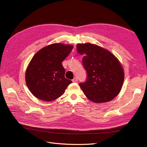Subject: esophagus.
<instances>
[{"instance_id": "34e87169", "label": "esophagus", "mask_w": 147, "mask_h": 147, "mask_svg": "<svg viewBox=\"0 0 147 147\" xmlns=\"http://www.w3.org/2000/svg\"><path fill=\"white\" fill-rule=\"evenodd\" d=\"M72 82H77V78L75 77V78L72 80Z\"/></svg>"}]
</instances>
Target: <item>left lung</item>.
<instances>
[{"instance_id":"8db88e82","label":"left lung","mask_w":147,"mask_h":147,"mask_svg":"<svg viewBox=\"0 0 147 147\" xmlns=\"http://www.w3.org/2000/svg\"><path fill=\"white\" fill-rule=\"evenodd\" d=\"M77 50L84 56L82 63L87 72L86 82L79 83L84 95L95 103L113 99L121 91L124 78L119 60L109 51L90 43L77 44Z\"/></svg>"}]
</instances>
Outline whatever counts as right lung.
I'll use <instances>...</instances> for the list:
<instances>
[{
	"instance_id": "obj_1",
	"label": "right lung",
	"mask_w": 147,
	"mask_h": 147,
	"mask_svg": "<svg viewBox=\"0 0 147 147\" xmlns=\"http://www.w3.org/2000/svg\"><path fill=\"white\" fill-rule=\"evenodd\" d=\"M72 45L53 43L35 53L26 71V83L37 98L50 102L63 95L72 81L65 78L63 62Z\"/></svg>"
}]
</instances>
